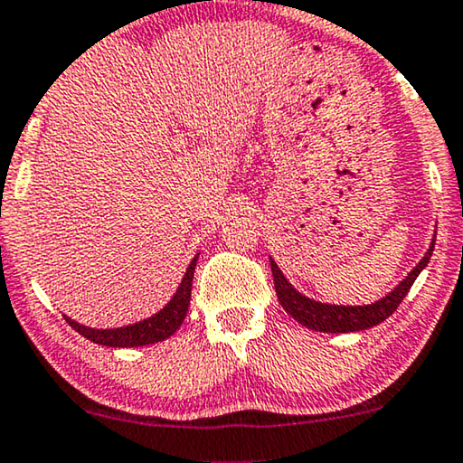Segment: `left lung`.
<instances>
[{"mask_svg": "<svg viewBox=\"0 0 463 463\" xmlns=\"http://www.w3.org/2000/svg\"><path fill=\"white\" fill-rule=\"evenodd\" d=\"M434 241H436V231H434L432 243H430L428 251L424 253V258L420 260L418 266H415V269L409 272V275L402 279V281L396 285L390 294L375 299V302L363 304V306L327 304V302H318V299H312L308 296L299 294L294 285L288 281V277L283 275V270L279 269L275 260L270 258V269H272V277H275L277 298L283 308L288 310L299 325H304L306 329L321 331V334H350V331L369 329L373 327V325H380L382 321H386V318L399 308L402 298L409 294L413 281L420 277V272L426 269L430 258H432Z\"/></svg>", "mask_w": 463, "mask_h": 463, "instance_id": "obj_1", "label": "left lung"}]
</instances>
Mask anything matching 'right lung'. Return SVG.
Here are the masks:
<instances>
[{
  "label": "right lung",
  "mask_w": 463,
  "mask_h": 463,
  "mask_svg": "<svg viewBox=\"0 0 463 463\" xmlns=\"http://www.w3.org/2000/svg\"><path fill=\"white\" fill-rule=\"evenodd\" d=\"M199 253L191 260V264L186 266L184 277L175 289V294L169 298V302L164 308L155 312V315L142 318V321L123 325V327H109V329H99V327H88V325L77 323L73 318L64 315L67 323L73 327L77 334L88 337L90 342L100 344V346H110V348H134V346H146V344H157L167 340L169 335L175 334V329L180 327L182 321H184L188 304H191V289H193V275L194 266H197Z\"/></svg>",
  "instance_id": "obj_1"
}]
</instances>
